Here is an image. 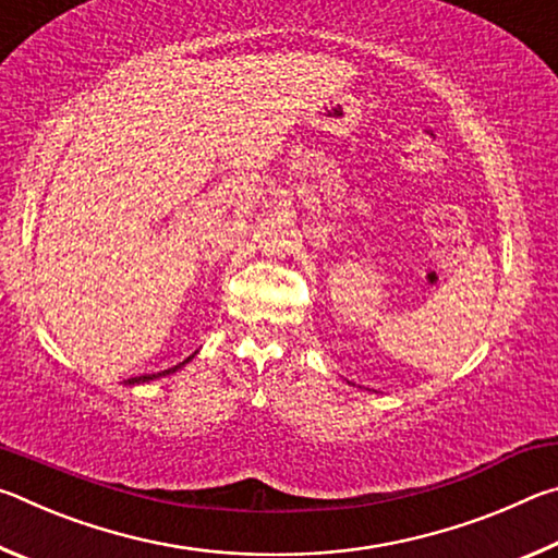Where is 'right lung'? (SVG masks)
<instances>
[{
	"instance_id": "1",
	"label": "right lung",
	"mask_w": 558,
	"mask_h": 558,
	"mask_svg": "<svg viewBox=\"0 0 558 558\" xmlns=\"http://www.w3.org/2000/svg\"><path fill=\"white\" fill-rule=\"evenodd\" d=\"M194 354H196V352H194ZM194 354H192V356H186L182 364H177V366H172V369H165V372H159V374H145V376H135V379H128L125 384H130V386H135V384H145V381H153V379H159V376L174 374L177 369H182V366H184L186 362H192V359H194Z\"/></svg>"
}]
</instances>
